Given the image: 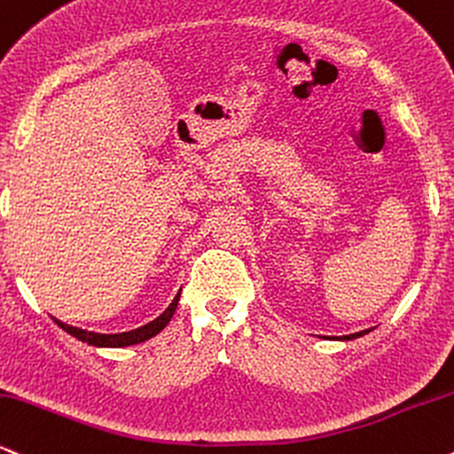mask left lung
<instances>
[{"label":"left lung","instance_id":"8db88e82","mask_svg":"<svg viewBox=\"0 0 454 454\" xmlns=\"http://www.w3.org/2000/svg\"><path fill=\"white\" fill-rule=\"evenodd\" d=\"M372 329H374V327H372ZM372 329H364V332H356V333H350V335H335V338H329V340H340V342H348V340H356V338H361V335L370 333ZM323 338H327V335H323Z\"/></svg>","mask_w":454,"mask_h":454}]
</instances>
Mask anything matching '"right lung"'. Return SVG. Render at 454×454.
<instances>
[{"label": "right lung", "mask_w": 454, "mask_h": 454, "mask_svg": "<svg viewBox=\"0 0 454 454\" xmlns=\"http://www.w3.org/2000/svg\"><path fill=\"white\" fill-rule=\"evenodd\" d=\"M180 293H183V289L176 293L172 303H169V306L165 308V310L159 314L154 321L142 325V327H137V329H131V332H122V333H95V332H87V329H80V327H74V325L59 321V318H55V317H51V318L63 329V332L74 335V338L80 340V342L98 346V348H122V346H133V344L146 342V340H151L157 333H161L163 329L168 327V323L172 321L176 308H178Z\"/></svg>", "instance_id": "right-lung-1"}]
</instances>
